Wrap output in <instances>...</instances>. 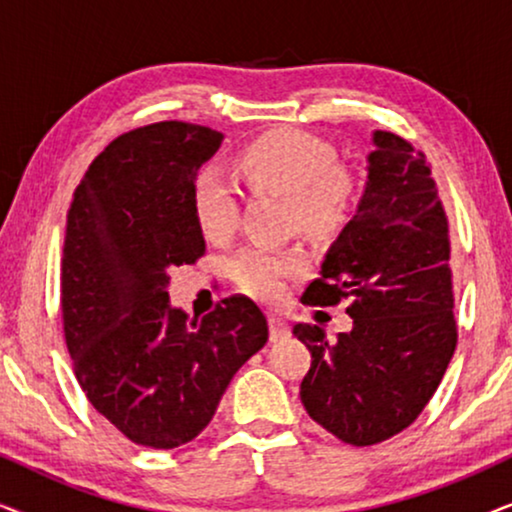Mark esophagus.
<instances>
[{
	"label": "esophagus",
	"instance_id": "obj_1",
	"mask_svg": "<svg viewBox=\"0 0 512 512\" xmlns=\"http://www.w3.org/2000/svg\"><path fill=\"white\" fill-rule=\"evenodd\" d=\"M268 321H270V340L272 342H282V340L289 338L291 331H289V326H286L282 319L275 317V314H270Z\"/></svg>",
	"mask_w": 512,
	"mask_h": 512
}]
</instances>
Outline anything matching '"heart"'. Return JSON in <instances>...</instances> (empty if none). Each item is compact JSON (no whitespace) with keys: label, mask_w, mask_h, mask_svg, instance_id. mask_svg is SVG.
Listing matches in <instances>:
<instances>
[{"label":"heart","mask_w":512,"mask_h":512,"mask_svg":"<svg viewBox=\"0 0 512 512\" xmlns=\"http://www.w3.org/2000/svg\"><path fill=\"white\" fill-rule=\"evenodd\" d=\"M235 167L256 191L289 195L291 219L310 235L333 233L359 200V184L335 165L333 146L305 130L265 132L237 153ZM193 209L207 240H226L237 226L235 191L216 170H202L195 177ZM228 270L237 289L261 300H277L286 279L300 275L305 263L296 251L247 244L230 258Z\"/></svg>","instance_id":"heart-1"}]
</instances>
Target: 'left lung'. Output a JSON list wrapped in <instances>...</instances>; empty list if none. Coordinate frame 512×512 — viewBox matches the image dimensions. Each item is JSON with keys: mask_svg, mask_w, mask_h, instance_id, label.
I'll use <instances>...</instances> for the list:
<instances>
[{"mask_svg": "<svg viewBox=\"0 0 512 512\" xmlns=\"http://www.w3.org/2000/svg\"><path fill=\"white\" fill-rule=\"evenodd\" d=\"M368 181L356 216L328 249L305 305L349 300V333L319 326L293 335L312 352L300 382L307 415L342 443H382L415 422L457 347L450 230L422 151L373 132Z\"/></svg>", "mask_w": 512, "mask_h": 512, "instance_id": "1", "label": "left lung"}]
</instances>
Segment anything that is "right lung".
<instances>
[{
	"instance_id": "right-lung-1",
	"label": "right lung",
	"mask_w": 512,
	"mask_h": 512,
	"mask_svg": "<svg viewBox=\"0 0 512 512\" xmlns=\"http://www.w3.org/2000/svg\"><path fill=\"white\" fill-rule=\"evenodd\" d=\"M221 139L184 121L123 132L90 163L67 212L60 303L76 380L104 419L153 450L198 436L268 342L247 296L202 319L167 296V270L205 254L193 181Z\"/></svg>"
}]
</instances>
